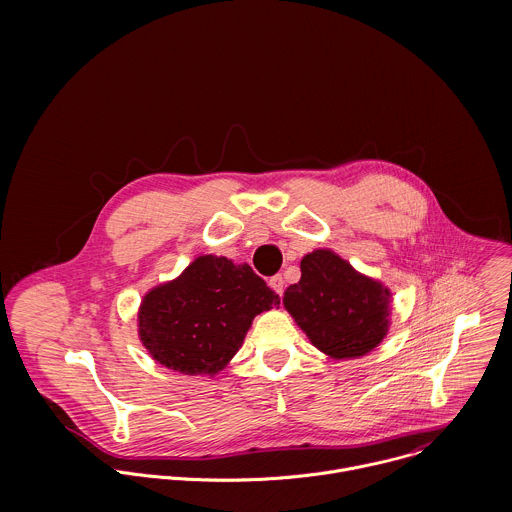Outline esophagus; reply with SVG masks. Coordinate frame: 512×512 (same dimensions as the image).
I'll list each match as a JSON object with an SVG mask.
<instances>
[{"label": "esophagus", "instance_id": "1", "mask_svg": "<svg viewBox=\"0 0 512 512\" xmlns=\"http://www.w3.org/2000/svg\"><path fill=\"white\" fill-rule=\"evenodd\" d=\"M270 288H272L274 292L278 293V295H284V290H286V282H284L282 274H276V276H272V278H270Z\"/></svg>", "mask_w": 512, "mask_h": 512}]
</instances>
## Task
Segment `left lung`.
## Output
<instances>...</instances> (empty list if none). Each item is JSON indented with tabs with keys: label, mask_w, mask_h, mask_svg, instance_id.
Masks as SVG:
<instances>
[{
	"label": "left lung",
	"mask_w": 512,
	"mask_h": 512,
	"mask_svg": "<svg viewBox=\"0 0 512 512\" xmlns=\"http://www.w3.org/2000/svg\"><path fill=\"white\" fill-rule=\"evenodd\" d=\"M284 305L309 341L333 359L370 353L390 325L388 288L331 250L303 256L301 280L286 290Z\"/></svg>",
	"instance_id": "1"
}]
</instances>
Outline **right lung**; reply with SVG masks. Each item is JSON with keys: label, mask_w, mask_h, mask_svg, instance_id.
I'll return each instance as SVG.
<instances>
[{"label": "right lung", "mask_w": 512, "mask_h": 512, "mask_svg": "<svg viewBox=\"0 0 512 512\" xmlns=\"http://www.w3.org/2000/svg\"><path fill=\"white\" fill-rule=\"evenodd\" d=\"M278 305L280 295L248 264L207 254L144 295L138 331L159 365L213 376L236 355L252 319Z\"/></svg>", "instance_id": "right-lung-1"}]
</instances>
